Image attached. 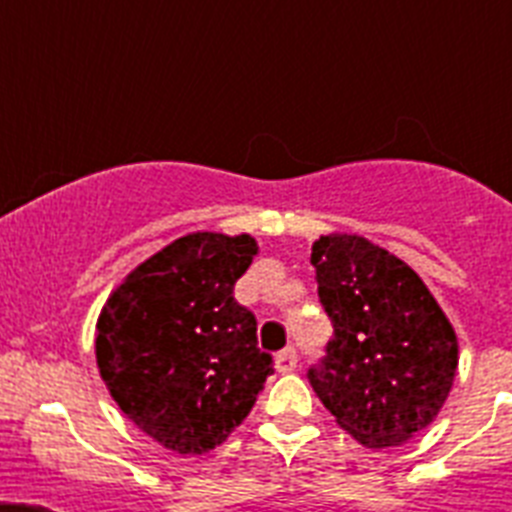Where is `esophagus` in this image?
Instances as JSON below:
<instances>
[{"label": "esophagus", "instance_id": "obj_1", "mask_svg": "<svg viewBox=\"0 0 512 512\" xmlns=\"http://www.w3.org/2000/svg\"><path fill=\"white\" fill-rule=\"evenodd\" d=\"M274 366H277L279 374L295 372V366H297V351H295V348H284V351H279V354L274 356Z\"/></svg>", "mask_w": 512, "mask_h": 512}]
</instances>
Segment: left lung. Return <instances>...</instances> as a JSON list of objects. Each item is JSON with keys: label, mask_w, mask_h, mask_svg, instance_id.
I'll use <instances>...</instances> for the list:
<instances>
[{"label": "left lung", "mask_w": 512, "mask_h": 512, "mask_svg": "<svg viewBox=\"0 0 512 512\" xmlns=\"http://www.w3.org/2000/svg\"><path fill=\"white\" fill-rule=\"evenodd\" d=\"M318 297L333 323L312 390L366 449L410 441L449 397L459 343L449 318L405 261L361 235L312 243Z\"/></svg>", "instance_id": "1"}]
</instances>
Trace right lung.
<instances>
[{
  "label": "right lung",
  "instance_id": "right-lung-1",
  "mask_svg": "<svg viewBox=\"0 0 512 512\" xmlns=\"http://www.w3.org/2000/svg\"><path fill=\"white\" fill-rule=\"evenodd\" d=\"M259 246L189 233L130 271L97 320V366L140 431L182 456L212 451L251 413L274 366L233 297Z\"/></svg>",
  "mask_w": 512,
  "mask_h": 512
}]
</instances>
